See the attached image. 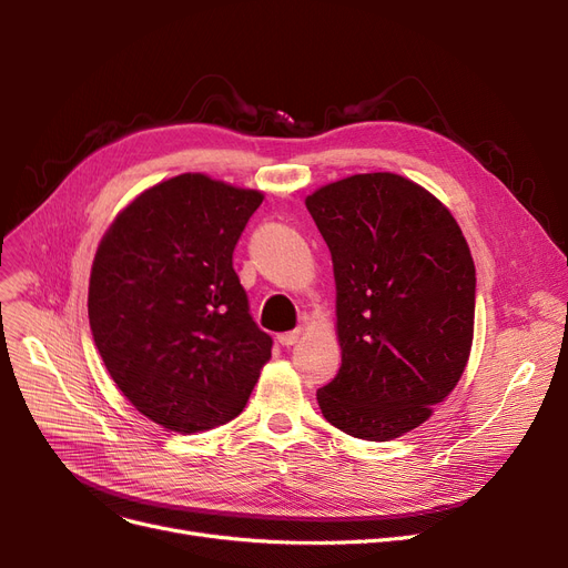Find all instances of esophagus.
<instances>
[{"instance_id": "34e87169", "label": "esophagus", "mask_w": 568, "mask_h": 568, "mask_svg": "<svg viewBox=\"0 0 568 568\" xmlns=\"http://www.w3.org/2000/svg\"><path fill=\"white\" fill-rule=\"evenodd\" d=\"M300 341H302V329H294V332H287V334L278 336V343L283 347H292V345H296Z\"/></svg>"}]
</instances>
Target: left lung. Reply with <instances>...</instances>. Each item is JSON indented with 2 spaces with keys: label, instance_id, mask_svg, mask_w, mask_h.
Returning a JSON list of instances; mask_svg holds the SVG:
<instances>
[{
  "label": "left lung",
  "instance_id": "8db88e82",
  "mask_svg": "<svg viewBox=\"0 0 568 568\" xmlns=\"http://www.w3.org/2000/svg\"><path fill=\"white\" fill-rule=\"evenodd\" d=\"M306 206L332 251L343 349L320 409L352 437L389 442L422 426L467 366L469 246L449 209L394 172L326 184Z\"/></svg>",
  "mask_w": 568,
  "mask_h": 568
}]
</instances>
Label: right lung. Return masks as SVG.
Segmentation results:
<instances>
[{
    "mask_svg": "<svg viewBox=\"0 0 568 568\" xmlns=\"http://www.w3.org/2000/svg\"><path fill=\"white\" fill-rule=\"evenodd\" d=\"M262 200L186 172L140 193L101 239L87 300L94 343L119 392L168 430L232 422L272 356L232 266Z\"/></svg>",
    "mask_w": 568,
    "mask_h": 568,
    "instance_id": "right-lung-1",
    "label": "right lung"
}]
</instances>
